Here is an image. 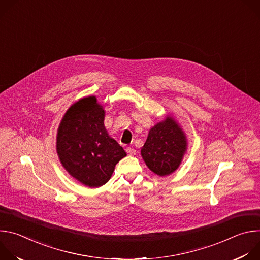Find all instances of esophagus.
<instances>
[{"label": "esophagus", "instance_id": "obj_1", "mask_svg": "<svg viewBox=\"0 0 260 260\" xmlns=\"http://www.w3.org/2000/svg\"><path fill=\"white\" fill-rule=\"evenodd\" d=\"M126 153H127L128 155H136L137 151H136V149H134V148L128 147V148H126Z\"/></svg>", "mask_w": 260, "mask_h": 260}]
</instances>
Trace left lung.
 <instances>
[{"mask_svg":"<svg viewBox=\"0 0 260 260\" xmlns=\"http://www.w3.org/2000/svg\"><path fill=\"white\" fill-rule=\"evenodd\" d=\"M187 137L172 114L157 122L148 133L141 149L146 166L157 176L174 173L187 151Z\"/></svg>","mask_w":260,"mask_h":260,"instance_id":"left-lung-1","label":"left lung"}]
</instances>
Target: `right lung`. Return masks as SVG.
<instances>
[{
    "label": "right lung",
    "instance_id": "add662e5",
    "mask_svg": "<svg viewBox=\"0 0 260 260\" xmlns=\"http://www.w3.org/2000/svg\"><path fill=\"white\" fill-rule=\"evenodd\" d=\"M105 110L96 96H84L66 111L56 135V153L63 169L85 186H103L126 156L105 127Z\"/></svg>",
    "mask_w": 260,
    "mask_h": 260
}]
</instances>
